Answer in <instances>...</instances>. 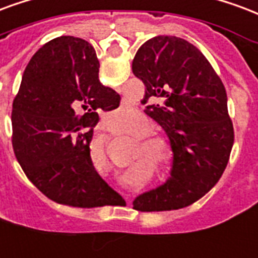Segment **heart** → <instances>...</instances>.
I'll use <instances>...</instances> for the list:
<instances>
[{
	"label": "heart",
	"instance_id": "heart-1",
	"mask_svg": "<svg viewBox=\"0 0 258 258\" xmlns=\"http://www.w3.org/2000/svg\"><path fill=\"white\" fill-rule=\"evenodd\" d=\"M133 114H134L133 108L121 106V108H117V109H114L113 112H110L108 114L106 123H108V125L120 123V121H124V120H128ZM153 131V121L148 119V117H142L134 125H131L130 128L125 130L124 134L134 137V138H139L138 145L135 146L133 158L138 157L139 154H144L145 157L152 160L157 167L168 169V168L171 167V163H172V149H171V145L161 135H149L152 134ZM146 135H148V137H146ZM102 156H104V153H102Z\"/></svg>",
	"mask_w": 258,
	"mask_h": 258
}]
</instances>
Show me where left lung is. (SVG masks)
<instances>
[{
	"mask_svg": "<svg viewBox=\"0 0 258 258\" xmlns=\"http://www.w3.org/2000/svg\"><path fill=\"white\" fill-rule=\"evenodd\" d=\"M134 75L144 82L146 114L167 133L173 152L171 177L156 190L139 196L141 212L171 211L204 197L221 177L234 145L223 82L207 57L186 39L158 35L139 47Z\"/></svg>",
	"mask_w": 258,
	"mask_h": 258,
	"instance_id": "obj_1",
	"label": "left lung"
}]
</instances>
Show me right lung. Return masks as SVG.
Listing matches in <instances>:
<instances>
[{"label":"right lung","mask_w":258,"mask_h":258,"mask_svg":"<svg viewBox=\"0 0 258 258\" xmlns=\"http://www.w3.org/2000/svg\"><path fill=\"white\" fill-rule=\"evenodd\" d=\"M98 72L100 61L89 42L54 38L31 57L13 101L17 161L42 194L67 207H104L120 198L90 157L98 112L120 104V95L101 83Z\"/></svg>","instance_id":"add662e5"}]
</instances>
